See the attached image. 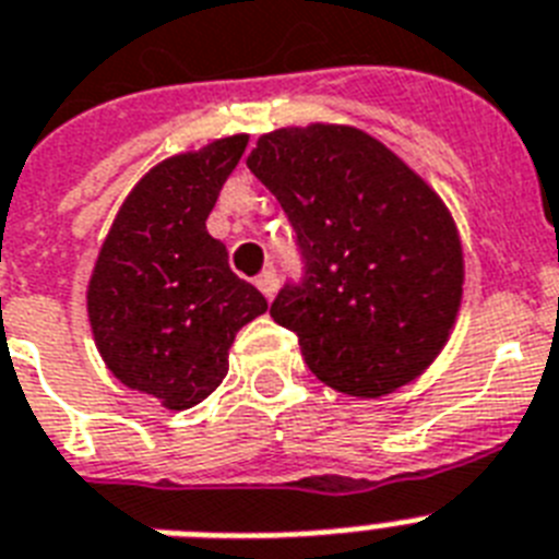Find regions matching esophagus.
<instances>
[{
	"instance_id": "esophagus-1",
	"label": "esophagus",
	"mask_w": 559,
	"mask_h": 559,
	"mask_svg": "<svg viewBox=\"0 0 559 559\" xmlns=\"http://www.w3.org/2000/svg\"><path fill=\"white\" fill-rule=\"evenodd\" d=\"M255 287L261 289V295H264L266 301H272V298H275V293H278V275H275L272 270L261 272V275L255 278Z\"/></svg>"
}]
</instances>
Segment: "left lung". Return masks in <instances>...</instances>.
Instances as JSON below:
<instances>
[{
  "label": "left lung",
  "instance_id": "obj_1",
  "mask_svg": "<svg viewBox=\"0 0 559 559\" xmlns=\"http://www.w3.org/2000/svg\"><path fill=\"white\" fill-rule=\"evenodd\" d=\"M247 167L289 215L307 278L272 321L318 381L392 395L435 364L463 301V243L438 190L367 130L312 121L264 133Z\"/></svg>",
  "mask_w": 559,
  "mask_h": 559
}]
</instances>
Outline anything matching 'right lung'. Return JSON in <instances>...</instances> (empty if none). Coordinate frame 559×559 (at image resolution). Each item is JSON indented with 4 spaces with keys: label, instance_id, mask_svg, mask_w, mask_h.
<instances>
[{
    "label": "right lung",
    "instance_id": "1",
    "mask_svg": "<svg viewBox=\"0 0 559 559\" xmlns=\"http://www.w3.org/2000/svg\"><path fill=\"white\" fill-rule=\"evenodd\" d=\"M247 133L150 167L107 229L87 281V321L105 367L128 389L185 412L222 386L229 346L266 312L229 270L207 215L236 170Z\"/></svg>",
    "mask_w": 559,
    "mask_h": 559
}]
</instances>
